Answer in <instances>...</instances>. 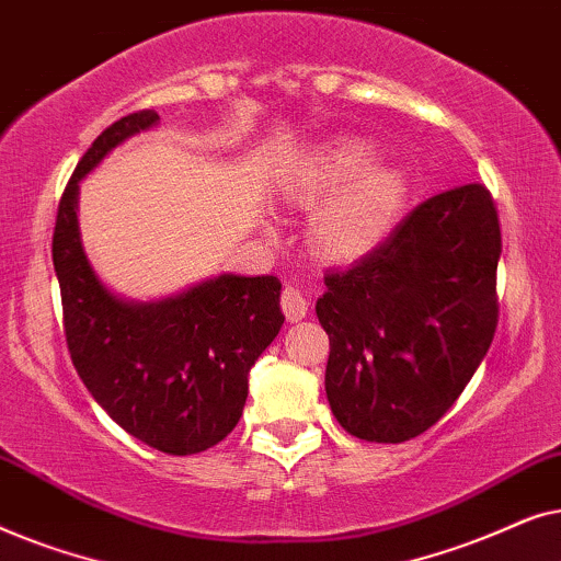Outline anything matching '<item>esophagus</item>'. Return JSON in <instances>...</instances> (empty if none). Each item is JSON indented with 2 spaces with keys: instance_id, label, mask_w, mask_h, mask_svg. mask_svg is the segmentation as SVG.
<instances>
[{
  "instance_id": "1",
  "label": "esophagus",
  "mask_w": 561,
  "mask_h": 561,
  "mask_svg": "<svg viewBox=\"0 0 561 561\" xmlns=\"http://www.w3.org/2000/svg\"><path fill=\"white\" fill-rule=\"evenodd\" d=\"M280 309L288 317V321H301L306 313H309V298H306L298 288L288 286L283 288L280 294Z\"/></svg>"
}]
</instances>
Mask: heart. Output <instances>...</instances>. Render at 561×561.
<instances>
[{
	"label": "heart",
	"mask_w": 561,
	"mask_h": 561,
	"mask_svg": "<svg viewBox=\"0 0 561 561\" xmlns=\"http://www.w3.org/2000/svg\"><path fill=\"white\" fill-rule=\"evenodd\" d=\"M373 160L370 145L344 137L313 152L290 175V191L301 202L341 188L313 217V237L329 255L357 257L373 250L403 209L409 194L403 171Z\"/></svg>",
	"instance_id": "obj_1"
}]
</instances>
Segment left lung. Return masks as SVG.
Here are the masks:
<instances>
[{
    "label": "left lung",
    "instance_id": "1",
    "mask_svg": "<svg viewBox=\"0 0 561 561\" xmlns=\"http://www.w3.org/2000/svg\"><path fill=\"white\" fill-rule=\"evenodd\" d=\"M501 225L465 183L421 202L386 242L327 271V398L344 432L398 444L432 428L488 355L497 327Z\"/></svg>",
    "mask_w": 561,
    "mask_h": 561
}]
</instances>
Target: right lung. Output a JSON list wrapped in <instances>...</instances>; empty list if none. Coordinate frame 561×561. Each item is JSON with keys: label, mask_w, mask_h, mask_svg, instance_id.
<instances>
[{"label": "right lung", "mask_w": 561, "mask_h": 561, "mask_svg": "<svg viewBox=\"0 0 561 561\" xmlns=\"http://www.w3.org/2000/svg\"><path fill=\"white\" fill-rule=\"evenodd\" d=\"M158 122L133 112L91 142L66 183L53 229L64 334L76 373L94 401L135 439L165 455H196L237 426L248 375L283 321L275 275H219L158 304L110 294L83 255L79 181L106 152Z\"/></svg>", "instance_id": "obj_1"}]
</instances>
